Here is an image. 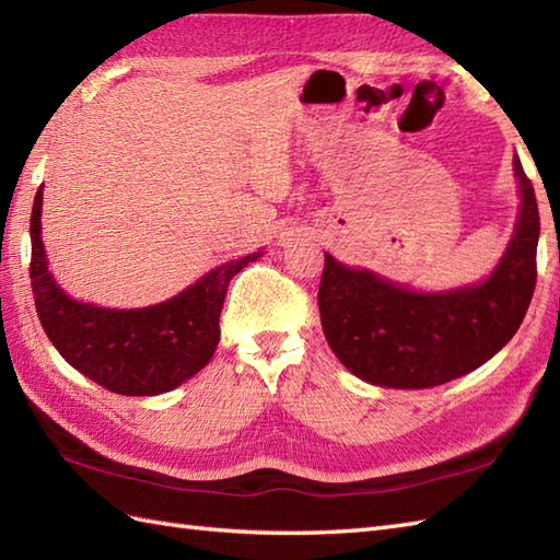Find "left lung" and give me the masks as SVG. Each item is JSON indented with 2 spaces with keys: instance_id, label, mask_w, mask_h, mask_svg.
<instances>
[{
  "instance_id": "obj_1",
  "label": "left lung",
  "mask_w": 560,
  "mask_h": 560,
  "mask_svg": "<svg viewBox=\"0 0 560 560\" xmlns=\"http://www.w3.org/2000/svg\"><path fill=\"white\" fill-rule=\"evenodd\" d=\"M520 188L515 233L482 283L418 293L324 255L317 305L329 348L360 380L388 388H429L477 370L509 343L537 283L539 210L513 158Z\"/></svg>"
}]
</instances>
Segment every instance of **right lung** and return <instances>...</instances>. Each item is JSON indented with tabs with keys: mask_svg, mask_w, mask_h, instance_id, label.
<instances>
[{
	"mask_svg": "<svg viewBox=\"0 0 560 560\" xmlns=\"http://www.w3.org/2000/svg\"><path fill=\"white\" fill-rule=\"evenodd\" d=\"M43 188L31 214V285L47 339L73 370L121 396L166 394L198 374L219 343L229 281L262 253L233 259L168 301L109 310L73 301L47 269L40 236Z\"/></svg>",
	"mask_w": 560,
	"mask_h": 560,
	"instance_id": "right-lung-1",
	"label": "right lung"
}]
</instances>
